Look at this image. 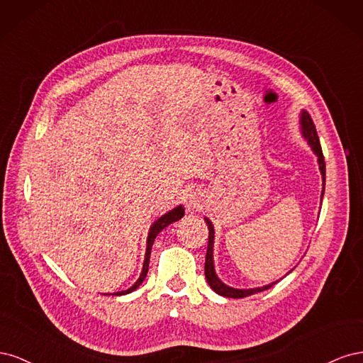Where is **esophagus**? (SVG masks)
<instances>
[{"mask_svg": "<svg viewBox=\"0 0 363 363\" xmlns=\"http://www.w3.org/2000/svg\"><path fill=\"white\" fill-rule=\"evenodd\" d=\"M184 204H186V208L188 211L194 212V211H199L200 206H201V201H200V196L196 192H188L184 195Z\"/></svg>", "mask_w": 363, "mask_h": 363, "instance_id": "34e87169", "label": "esophagus"}]
</instances>
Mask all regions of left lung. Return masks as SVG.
Segmentation results:
<instances>
[{
	"label": "left lung",
	"instance_id": "obj_1",
	"mask_svg": "<svg viewBox=\"0 0 363 363\" xmlns=\"http://www.w3.org/2000/svg\"><path fill=\"white\" fill-rule=\"evenodd\" d=\"M300 124H301V131H303L304 138L307 139V142H309V145L312 147L313 152L318 157V164H320V171H321V175H323V189H324V186H325V162H324L320 138H318L315 124H313L311 115L307 113L306 111H303L301 115H300ZM323 195H324V191L321 194V200H323ZM204 219H206L207 228H208V242H207V252H206L204 274H206L208 286H211L216 294L223 295V296H228V298H244V296L257 294V292H262V291H267L272 286V284L277 283V281H274L271 284H267V286L252 288V289H235V288L227 286V284H224L221 280H219L218 276H216V272H215V267H213V239H215L213 225L207 218H204Z\"/></svg>",
	"mask_w": 363,
	"mask_h": 363
}]
</instances>
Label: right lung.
<instances>
[{
  "instance_id": "obj_1",
  "label": "right lung",
  "mask_w": 363,
  "mask_h": 363,
  "mask_svg": "<svg viewBox=\"0 0 363 363\" xmlns=\"http://www.w3.org/2000/svg\"><path fill=\"white\" fill-rule=\"evenodd\" d=\"M183 215H184V208H183L182 206H177L175 208H172V211H169L168 213H164L163 216H160V218L157 219V221H155V224L151 225L150 232H148V239H147V251H145V260H144V267H142V272H140V276H139L138 281L133 284V286L128 288L127 291L115 292L113 295H125V294L133 292L135 289H138V288L140 286L142 281H144V280H145V277H147L148 265H150L151 247H152V244H155V239H156V236L162 232V230H163L164 227H168L169 224H172V223H175V221H179V219H180Z\"/></svg>"
}]
</instances>
